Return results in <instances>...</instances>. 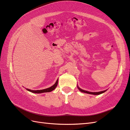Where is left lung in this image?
Masks as SVG:
<instances>
[{"mask_svg":"<svg viewBox=\"0 0 130 130\" xmlns=\"http://www.w3.org/2000/svg\"><path fill=\"white\" fill-rule=\"evenodd\" d=\"M79 90L81 92H84V93H88V94H94V95H98V94H101L102 93H104L106 90H105V91H101V92H88V91H84L83 90V89H81L78 88Z\"/></svg>","mask_w":130,"mask_h":130,"instance_id":"1","label":"left lung"}]
</instances>
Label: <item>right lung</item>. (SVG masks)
Returning <instances> with one entry per match:
<instances>
[{
    "label": "right lung",
    "instance_id": "add662e5",
    "mask_svg": "<svg viewBox=\"0 0 130 130\" xmlns=\"http://www.w3.org/2000/svg\"><path fill=\"white\" fill-rule=\"evenodd\" d=\"M58 79H57V81H56L55 84L53 85L52 87L48 88H46V89H42V90H31V89H26L27 91L31 92L32 93H45V92H51L52 91L54 90V89L56 88V86L58 85Z\"/></svg>",
    "mask_w": 130,
    "mask_h": 130
}]
</instances>
